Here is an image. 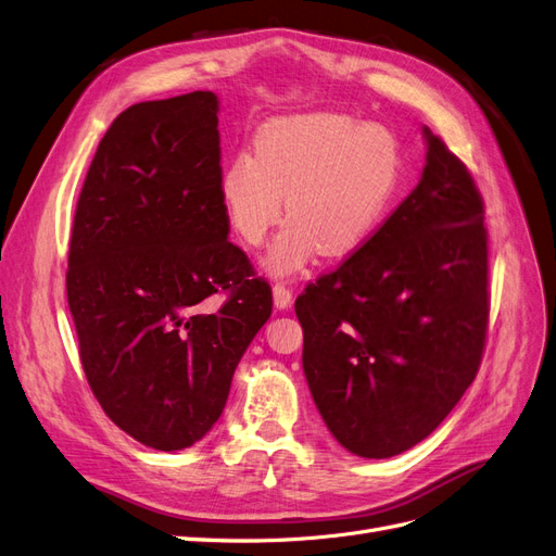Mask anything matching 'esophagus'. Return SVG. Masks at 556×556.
<instances>
[{
  "label": "esophagus",
  "instance_id": "esophagus-1",
  "mask_svg": "<svg viewBox=\"0 0 556 556\" xmlns=\"http://www.w3.org/2000/svg\"><path fill=\"white\" fill-rule=\"evenodd\" d=\"M273 298H275V305L279 309H287L293 303V289H289L283 281H277L273 287Z\"/></svg>",
  "mask_w": 556,
  "mask_h": 556
}]
</instances>
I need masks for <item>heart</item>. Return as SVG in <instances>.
<instances>
[{"label": "heart", "instance_id": "b5f03b06", "mask_svg": "<svg viewBox=\"0 0 556 556\" xmlns=\"http://www.w3.org/2000/svg\"><path fill=\"white\" fill-rule=\"evenodd\" d=\"M401 172V149L382 125L344 114H305L265 123L253 153H235L218 195L232 232L258 247L289 204V224L269 247L273 275H293L316 253L346 256L382 220ZM290 200H286V195Z\"/></svg>", "mask_w": 556, "mask_h": 556}]
</instances>
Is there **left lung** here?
I'll return each instance as SVG.
<instances>
[{
	"instance_id": "1",
	"label": "left lung",
	"mask_w": 556,
	"mask_h": 556,
	"mask_svg": "<svg viewBox=\"0 0 556 556\" xmlns=\"http://www.w3.org/2000/svg\"><path fill=\"white\" fill-rule=\"evenodd\" d=\"M417 188L295 300L303 368L330 433L363 458L431 435L480 370L489 330L484 200L431 130Z\"/></svg>"
}]
</instances>
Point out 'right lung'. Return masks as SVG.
I'll use <instances>...</instances> for the list:
<instances>
[{"instance_id": "right-lung-1", "label": "right lung", "mask_w": 556, "mask_h": 556, "mask_svg": "<svg viewBox=\"0 0 556 556\" xmlns=\"http://www.w3.org/2000/svg\"><path fill=\"white\" fill-rule=\"evenodd\" d=\"M216 111L207 90L125 109L74 212L67 303L90 391L121 431L163 452L216 424L273 314L269 283L228 242Z\"/></svg>"}]
</instances>
